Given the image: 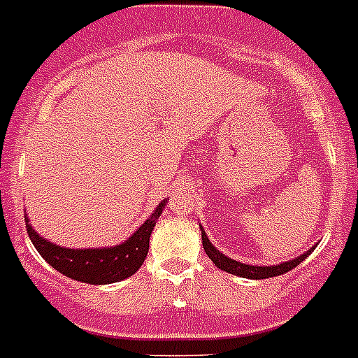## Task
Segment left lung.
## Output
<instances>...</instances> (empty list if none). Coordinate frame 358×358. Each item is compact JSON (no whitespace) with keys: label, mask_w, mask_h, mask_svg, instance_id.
Segmentation results:
<instances>
[{"label":"left lung","mask_w":358,"mask_h":358,"mask_svg":"<svg viewBox=\"0 0 358 358\" xmlns=\"http://www.w3.org/2000/svg\"><path fill=\"white\" fill-rule=\"evenodd\" d=\"M201 229V240H203V250L208 255V259L213 260L214 264L218 266L220 270L227 271V273H233V275H240L245 277V279H268V277H275V275H282V273H287L292 268H296L297 264H301V260L307 259L310 253L314 251V248H310L308 251H305L303 255L296 257L292 260H287V262H281V264L275 266H251V264H244V262H238V260H233L225 257L224 253H220L213 244H210V240L207 238V234Z\"/></svg>","instance_id":"8db88e82"}]
</instances>
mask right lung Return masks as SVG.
Here are the masks:
<instances>
[{
  "mask_svg": "<svg viewBox=\"0 0 358 358\" xmlns=\"http://www.w3.org/2000/svg\"><path fill=\"white\" fill-rule=\"evenodd\" d=\"M164 201L153 210L150 218L140 225L129 238L113 248H94V250H71L62 248L50 240L42 238L29 220L25 218V227L31 242L36 248L42 259L53 266L62 275L73 281L88 282V285H110V282L124 281L131 277L140 266L144 264L148 251H150V236L157 224V218L162 214Z\"/></svg>",
  "mask_w": 358,
  "mask_h": 358,
  "instance_id": "obj_1",
  "label": "right lung"
}]
</instances>
